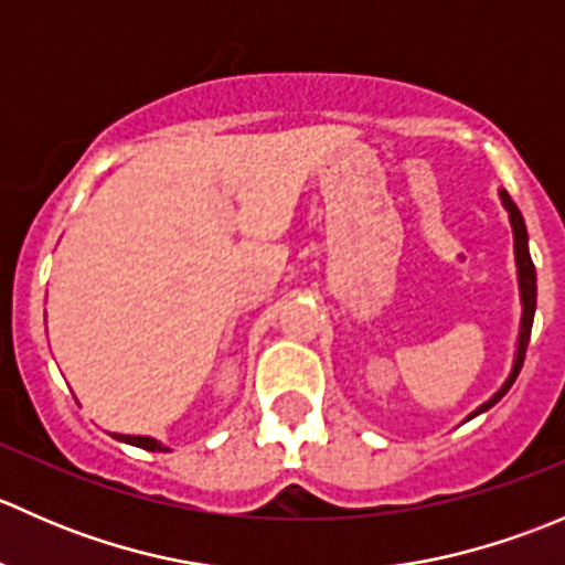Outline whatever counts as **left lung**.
Segmentation results:
<instances>
[{"label":"left lung","instance_id":"1","mask_svg":"<svg viewBox=\"0 0 565 565\" xmlns=\"http://www.w3.org/2000/svg\"><path fill=\"white\" fill-rule=\"evenodd\" d=\"M500 199H503V207L509 210V218H511V230H514V254H516V270H520V292H522V328H520V341H516V358H514V369H511L509 380L503 383V388L494 393L489 402H483L470 418L481 415L483 409L494 407L500 398L509 393L511 385H514L516 374H520L522 363H525V352H527V341H530V328H533V315H535V267L533 259H530V250H527V230H525V221H522L520 207L514 204V199L509 196L505 191H500ZM467 418V420H470Z\"/></svg>","mask_w":565,"mask_h":565}]
</instances>
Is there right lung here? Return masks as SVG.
<instances>
[{
	"mask_svg": "<svg viewBox=\"0 0 565 565\" xmlns=\"http://www.w3.org/2000/svg\"><path fill=\"white\" fill-rule=\"evenodd\" d=\"M114 437L122 443H130V446L136 448H145V451H169L167 446H161V443L152 440V437H130V435H114Z\"/></svg>",
	"mask_w": 565,
	"mask_h": 565,
	"instance_id": "1",
	"label": "right lung"
}]
</instances>
